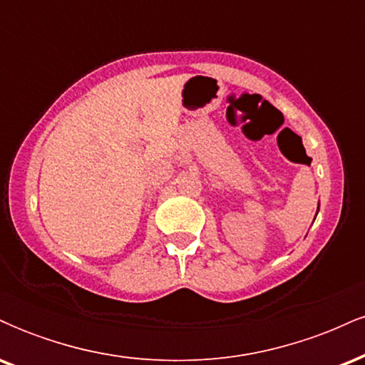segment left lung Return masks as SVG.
<instances>
[{
    "instance_id": "8db88e82",
    "label": "left lung",
    "mask_w": 365,
    "mask_h": 365,
    "mask_svg": "<svg viewBox=\"0 0 365 365\" xmlns=\"http://www.w3.org/2000/svg\"><path fill=\"white\" fill-rule=\"evenodd\" d=\"M317 211H319V206H317ZM314 220H316V217H314Z\"/></svg>"
}]
</instances>
